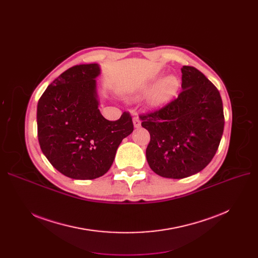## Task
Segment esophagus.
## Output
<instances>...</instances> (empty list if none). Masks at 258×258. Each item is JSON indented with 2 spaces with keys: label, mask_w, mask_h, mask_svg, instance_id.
Wrapping results in <instances>:
<instances>
[{
  "label": "esophagus",
  "mask_w": 258,
  "mask_h": 258,
  "mask_svg": "<svg viewBox=\"0 0 258 258\" xmlns=\"http://www.w3.org/2000/svg\"><path fill=\"white\" fill-rule=\"evenodd\" d=\"M133 122H134V126H135V127H140V126H141V121H140L139 117H137V116L134 117Z\"/></svg>",
  "instance_id": "34e87169"
}]
</instances>
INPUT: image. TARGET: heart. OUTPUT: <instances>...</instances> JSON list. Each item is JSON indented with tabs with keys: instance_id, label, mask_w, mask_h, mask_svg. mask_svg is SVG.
<instances>
[{
	"instance_id": "1",
	"label": "heart",
	"mask_w": 258,
	"mask_h": 258,
	"mask_svg": "<svg viewBox=\"0 0 258 258\" xmlns=\"http://www.w3.org/2000/svg\"><path fill=\"white\" fill-rule=\"evenodd\" d=\"M178 88L177 79L172 76L165 77L152 90L148 95V104L153 107H158L164 105L174 94ZM146 90V88H145Z\"/></svg>"
}]
</instances>
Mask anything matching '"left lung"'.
I'll use <instances>...</instances> for the list:
<instances>
[{"mask_svg": "<svg viewBox=\"0 0 258 258\" xmlns=\"http://www.w3.org/2000/svg\"><path fill=\"white\" fill-rule=\"evenodd\" d=\"M182 91L165 106L140 115L150 132L147 163L163 178L183 179L204 169L218 151L224 132L219 90L194 67L183 66Z\"/></svg>", "mask_w": 258, "mask_h": 258, "instance_id": "1", "label": "left lung"}]
</instances>
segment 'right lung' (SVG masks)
I'll use <instances>...</instances> for the list:
<instances>
[{
    "mask_svg": "<svg viewBox=\"0 0 258 258\" xmlns=\"http://www.w3.org/2000/svg\"><path fill=\"white\" fill-rule=\"evenodd\" d=\"M98 63L74 66L48 86L37 103V137L52 166L75 180H93L111 168L117 148L134 131L124 112L116 121L99 111Z\"/></svg>",
    "mask_w": 258,
    "mask_h": 258,
    "instance_id": "1",
    "label": "right lung"
}]
</instances>
